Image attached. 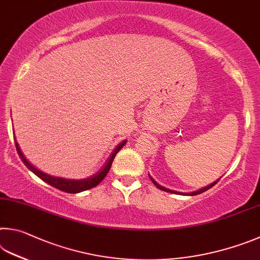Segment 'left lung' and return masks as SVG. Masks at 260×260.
Masks as SVG:
<instances>
[{"instance_id": "left-lung-1", "label": "left lung", "mask_w": 260, "mask_h": 260, "mask_svg": "<svg viewBox=\"0 0 260 260\" xmlns=\"http://www.w3.org/2000/svg\"><path fill=\"white\" fill-rule=\"evenodd\" d=\"M149 178H151V180L153 181V184L156 186V187L158 188V189H161V190H165V192H169V193H178V194H180L179 192H175V190H171V189H168V188H166V187H163V186H161L160 184H157L155 180H154L151 176H149ZM218 181V180H217ZM217 181H215V183H212V184H210L209 186H207V187H203V188H201V189H199V190H197V192H192V193H188L187 195H198V194H201V193H203V192H206V190H208L209 188H211L212 186H215L216 184H217ZM183 194V193H181Z\"/></svg>"}]
</instances>
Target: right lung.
<instances>
[{
	"mask_svg": "<svg viewBox=\"0 0 260 260\" xmlns=\"http://www.w3.org/2000/svg\"><path fill=\"white\" fill-rule=\"evenodd\" d=\"M125 143H126V140H123L122 143L117 145L116 148L114 149V152L112 153L111 157L107 160L106 165H105L102 169L97 172V174H94L93 176H91V177H89V178H85V179H66V178H60V177L50 176L48 174H45V172H42L41 170L36 169L33 165H30V163L26 160L24 154L21 153L19 146H18V143L15 142L18 155H19L20 160L24 162V165L28 168V169L33 172V174L38 176L39 178L45 181V183L53 186V187H56L58 189L62 190V192H66V193H80V192H83V190L95 187V186H97L100 181H102L105 177H106L107 172L109 171V169H111V167H112L114 157H115L118 151H120V149L124 146Z\"/></svg>",
	"mask_w": 260,
	"mask_h": 260,
	"instance_id": "obj_1",
	"label": "right lung"
}]
</instances>
